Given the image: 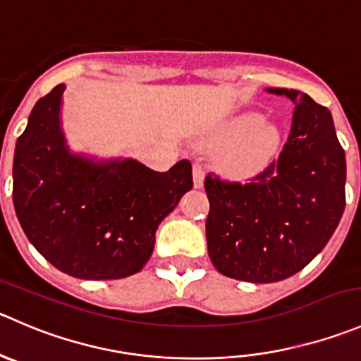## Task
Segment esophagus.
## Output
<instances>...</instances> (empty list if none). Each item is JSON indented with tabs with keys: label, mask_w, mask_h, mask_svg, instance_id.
<instances>
[{
	"label": "esophagus",
	"mask_w": 361,
	"mask_h": 361,
	"mask_svg": "<svg viewBox=\"0 0 361 361\" xmlns=\"http://www.w3.org/2000/svg\"><path fill=\"white\" fill-rule=\"evenodd\" d=\"M192 174H194V187L202 188V185H204V169H202L201 164L199 162L194 164V167H192Z\"/></svg>",
	"instance_id": "34e87169"
}]
</instances>
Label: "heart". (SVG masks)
<instances>
[{
    "instance_id": "obj_1",
    "label": "heart",
    "mask_w": 361,
    "mask_h": 361,
    "mask_svg": "<svg viewBox=\"0 0 361 361\" xmlns=\"http://www.w3.org/2000/svg\"><path fill=\"white\" fill-rule=\"evenodd\" d=\"M262 116L255 113L241 114L236 120L231 121L222 132H220L219 142H229L240 135L247 136L243 141L229 146L222 153V167L227 173L234 176H243L261 167L269 157L274 155L281 142V132L275 125H263Z\"/></svg>"
}]
</instances>
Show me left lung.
Wrapping results in <instances>:
<instances>
[{
    "label": "left lung",
    "instance_id": "8db88e82",
    "mask_svg": "<svg viewBox=\"0 0 361 361\" xmlns=\"http://www.w3.org/2000/svg\"><path fill=\"white\" fill-rule=\"evenodd\" d=\"M293 104L279 159L247 183L212 173L206 240L213 266L236 281L269 284L305 268L337 229L345 206V153L326 107L307 93L268 87Z\"/></svg>",
    "mask_w": 361,
    "mask_h": 361
}]
</instances>
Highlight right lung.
<instances>
[{"label":"right lung","mask_w":361,"mask_h":361,"mask_svg":"<svg viewBox=\"0 0 361 361\" xmlns=\"http://www.w3.org/2000/svg\"><path fill=\"white\" fill-rule=\"evenodd\" d=\"M58 84L35 104L13 155V208L27 240L52 266L84 281L141 271L159 224L192 188L180 160L157 173L132 159L75 155L61 130Z\"/></svg>","instance_id":"right-lung-1"}]
</instances>
